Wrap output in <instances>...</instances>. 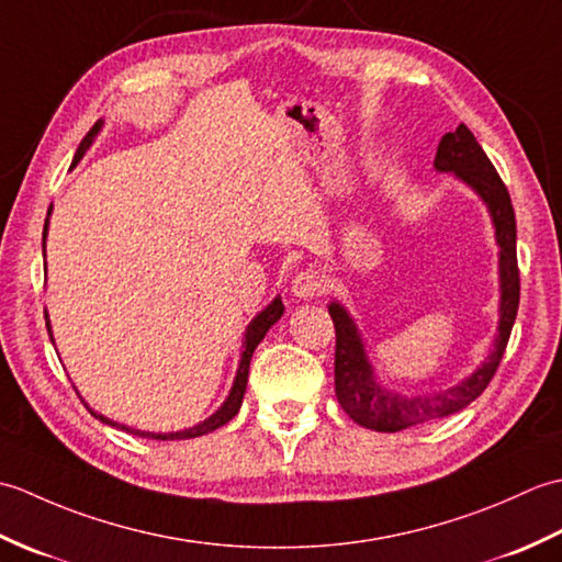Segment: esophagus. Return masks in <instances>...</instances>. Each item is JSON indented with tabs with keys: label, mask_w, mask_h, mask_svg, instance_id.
<instances>
[{
	"label": "esophagus",
	"mask_w": 562,
	"mask_h": 562,
	"mask_svg": "<svg viewBox=\"0 0 562 562\" xmlns=\"http://www.w3.org/2000/svg\"><path fill=\"white\" fill-rule=\"evenodd\" d=\"M324 274L316 268H306L302 272H296L292 282H290V292L296 300H314L321 292H324Z\"/></svg>",
	"instance_id": "34e87169"
}]
</instances>
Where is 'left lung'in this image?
I'll list each match as a JSON object with an SVG mask.
<instances>
[{
  "label": "left lung",
  "mask_w": 562,
  "mask_h": 562,
  "mask_svg": "<svg viewBox=\"0 0 562 562\" xmlns=\"http://www.w3.org/2000/svg\"><path fill=\"white\" fill-rule=\"evenodd\" d=\"M439 173H453L479 195L495 226L499 246V326L493 352L471 376L447 391L423 393V396H401L381 389L374 367L364 352V342L348 308L338 302L328 304V314L336 326V396L357 425L376 432H401L405 427L439 420L463 411L491 384L499 360H503L512 326L519 308V268H517V220L507 186L497 176L495 166L479 145V139L463 123L441 137L435 157Z\"/></svg>",
  "instance_id": "obj_1"
}]
</instances>
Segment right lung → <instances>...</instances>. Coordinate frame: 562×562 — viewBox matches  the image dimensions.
Wrapping results in <instances>:
<instances>
[{"mask_svg": "<svg viewBox=\"0 0 562 562\" xmlns=\"http://www.w3.org/2000/svg\"><path fill=\"white\" fill-rule=\"evenodd\" d=\"M101 127H103V121H99L97 125H93L91 130H89V135L81 139V145H79V149H77V154H75V164L83 157V151H87L89 147H91V142H93V137H97L99 133H101ZM50 212H53V205H50V210H47V220H50ZM47 220H45V229H43V248H45V236H47ZM282 312H284V304H282V300L280 296H274V300L262 308V312L250 321L248 324V328H246V336H244V350H241V362H238V369H236V379H234V386H232V391H229V396H226V401L220 405V411L217 413H212L207 420H202L200 425H195V427H188V429H181V432H145V429H135V427H127V425H117V423H113V420H109V417L105 415H101V413H97V411H91L87 403V408H89V413L97 417V420H101V423H105V425H111V427H121V429H125V432H130V435H137V437H147V439H161V441H169V439H193V437H200V435H207V432H214V429L217 427H222V425H226L232 420V417L238 413V408H241V403H244V393H246V381H248V367H250V357H254V350L258 348V342L266 338V333L270 330V326H274L280 321V316H282ZM47 318V316H45ZM45 326H47V333H50V340H53V330H50V321H45Z\"/></svg>", "mask_w": 562, "mask_h": 562, "instance_id": "right-lung-1", "label": "right lung"}]
</instances>
